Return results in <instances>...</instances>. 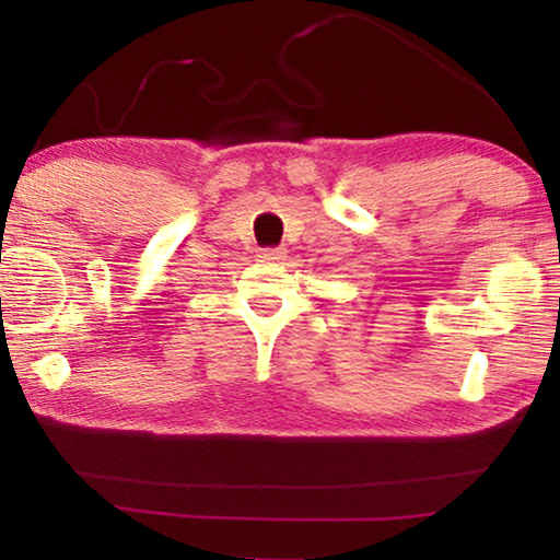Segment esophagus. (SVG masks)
Instances as JSON below:
<instances>
[{"mask_svg": "<svg viewBox=\"0 0 560 560\" xmlns=\"http://www.w3.org/2000/svg\"><path fill=\"white\" fill-rule=\"evenodd\" d=\"M287 259V249L283 246H269V249L259 252V261H281Z\"/></svg>", "mask_w": 560, "mask_h": 560, "instance_id": "34e87169", "label": "esophagus"}]
</instances>
